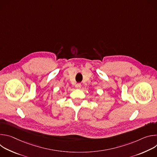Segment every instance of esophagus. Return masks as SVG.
Instances as JSON below:
<instances>
[{
  "label": "esophagus",
  "instance_id": "34e87169",
  "mask_svg": "<svg viewBox=\"0 0 157 157\" xmlns=\"http://www.w3.org/2000/svg\"><path fill=\"white\" fill-rule=\"evenodd\" d=\"M81 83H78V84H76V86H75V87H76L77 89H79L81 88Z\"/></svg>",
  "mask_w": 157,
  "mask_h": 157
}]
</instances>
